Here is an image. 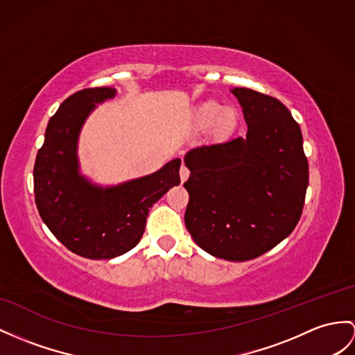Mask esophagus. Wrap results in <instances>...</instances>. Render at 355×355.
<instances>
[{
    "label": "esophagus",
    "mask_w": 355,
    "mask_h": 355,
    "mask_svg": "<svg viewBox=\"0 0 355 355\" xmlns=\"http://www.w3.org/2000/svg\"><path fill=\"white\" fill-rule=\"evenodd\" d=\"M179 175H180V182H185V180L188 179V176H189V170L185 166H182V167H180V170H179Z\"/></svg>",
    "instance_id": "1"
}]
</instances>
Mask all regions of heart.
I'll return each mask as SVG.
<instances>
[{"mask_svg":"<svg viewBox=\"0 0 355 355\" xmlns=\"http://www.w3.org/2000/svg\"><path fill=\"white\" fill-rule=\"evenodd\" d=\"M197 122L202 126H211L217 122L221 131H230L236 125V111L232 108H224L221 103L215 101H207L197 108Z\"/></svg>","mask_w":355,"mask_h":355,"instance_id":"heart-1","label":"heart"}]
</instances>
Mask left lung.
Instances as JSON below:
<instances>
[{"label": "left lung", "instance_id": "obj_1", "mask_svg": "<svg viewBox=\"0 0 355 355\" xmlns=\"http://www.w3.org/2000/svg\"><path fill=\"white\" fill-rule=\"evenodd\" d=\"M247 135L205 144L185 155L191 171L185 226L209 254L244 262L288 238L302 214L309 162L300 125L283 103L244 87Z\"/></svg>", "mask_w": 355, "mask_h": 355}]
</instances>
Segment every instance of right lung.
Masks as SVG:
<instances>
[{
	"label": "right lung",
	"instance_id": "1",
	"mask_svg": "<svg viewBox=\"0 0 355 355\" xmlns=\"http://www.w3.org/2000/svg\"><path fill=\"white\" fill-rule=\"evenodd\" d=\"M114 96L116 89L94 87L63 101L34 162V198L43 223L66 248L87 259H112L132 250L144 233L149 207L180 184L179 158L116 187L94 185L81 175V128L96 103Z\"/></svg>",
	"mask_w": 355,
	"mask_h": 355
}]
</instances>
